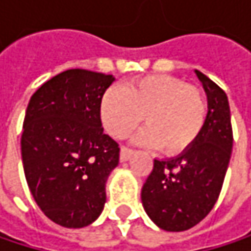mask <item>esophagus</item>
<instances>
[{
    "label": "esophagus",
    "instance_id": "esophagus-1",
    "mask_svg": "<svg viewBox=\"0 0 251 251\" xmlns=\"http://www.w3.org/2000/svg\"><path fill=\"white\" fill-rule=\"evenodd\" d=\"M133 154V151L130 148H126V147H122L121 148V161H127L130 158V155Z\"/></svg>",
    "mask_w": 251,
    "mask_h": 251
}]
</instances>
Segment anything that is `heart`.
I'll return each mask as SVG.
<instances>
[{"label": "heart", "instance_id": "b5f03b06", "mask_svg": "<svg viewBox=\"0 0 251 251\" xmlns=\"http://www.w3.org/2000/svg\"><path fill=\"white\" fill-rule=\"evenodd\" d=\"M208 103L202 90L170 75H148L129 81L125 88L110 87L101 97L100 118L118 139L142 122L135 141L160 147L166 155L186 151L206 122Z\"/></svg>", "mask_w": 251, "mask_h": 251}]
</instances>
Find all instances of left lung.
I'll list each match as a JSON object with an SVG mask.
<instances>
[{
    "instance_id": "8db88e82",
    "label": "left lung",
    "mask_w": 251,
    "mask_h": 251,
    "mask_svg": "<svg viewBox=\"0 0 251 251\" xmlns=\"http://www.w3.org/2000/svg\"><path fill=\"white\" fill-rule=\"evenodd\" d=\"M208 97L206 122L198 139L181 154L154 160L141 199L151 221L166 231H186L214 208L223 189L232 150L226 94L212 79L195 71Z\"/></svg>"
}]
</instances>
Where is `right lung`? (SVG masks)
<instances>
[{
	"mask_svg": "<svg viewBox=\"0 0 251 251\" xmlns=\"http://www.w3.org/2000/svg\"><path fill=\"white\" fill-rule=\"evenodd\" d=\"M113 75L64 71L31 96L22 158L28 189L55 224L82 228L106 203V181L119 164V145L103 132L100 103Z\"/></svg>",
	"mask_w": 251,
	"mask_h": 251,
	"instance_id": "add662e5",
	"label": "right lung"
}]
</instances>
